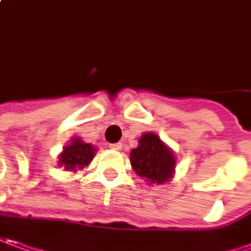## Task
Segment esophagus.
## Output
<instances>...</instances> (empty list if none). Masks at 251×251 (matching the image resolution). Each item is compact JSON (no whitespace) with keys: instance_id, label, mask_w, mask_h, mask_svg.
<instances>
[{"instance_id":"1","label":"esophagus","mask_w":251,"mask_h":251,"mask_svg":"<svg viewBox=\"0 0 251 251\" xmlns=\"http://www.w3.org/2000/svg\"><path fill=\"white\" fill-rule=\"evenodd\" d=\"M109 149H111V150H117V151H119V150L122 149V144H121V143H111V144H109Z\"/></svg>"}]
</instances>
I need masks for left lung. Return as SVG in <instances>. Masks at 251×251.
I'll return each mask as SVG.
<instances>
[{
  "label": "left lung",
  "mask_w": 251,
  "mask_h": 251,
  "mask_svg": "<svg viewBox=\"0 0 251 251\" xmlns=\"http://www.w3.org/2000/svg\"><path fill=\"white\" fill-rule=\"evenodd\" d=\"M134 172L150 183H165L175 172V155L155 133L147 132L139 139V146L130 151Z\"/></svg>",
  "instance_id": "obj_1"
}]
</instances>
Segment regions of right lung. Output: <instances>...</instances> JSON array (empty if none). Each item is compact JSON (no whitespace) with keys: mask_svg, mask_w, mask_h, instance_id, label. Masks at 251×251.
<instances>
[{"mask_svg":"<svg viewBox=\"0 0 251 251\" xmlns=\"http://www.w3.org/2000/svg\"><path fill=\"white\" fill-rule=\"evenodd\" d=\"M96 147H93L89 143L82 142L80 139L74 137L71 143L64 147L62 152L58 157V165L64 167L65 171H74L83 169L87 167L94 158Z\"/></svg>","mask_w":251,"mask_h":251,"instance_id":"1","label":"right lung"}]
</instances>
